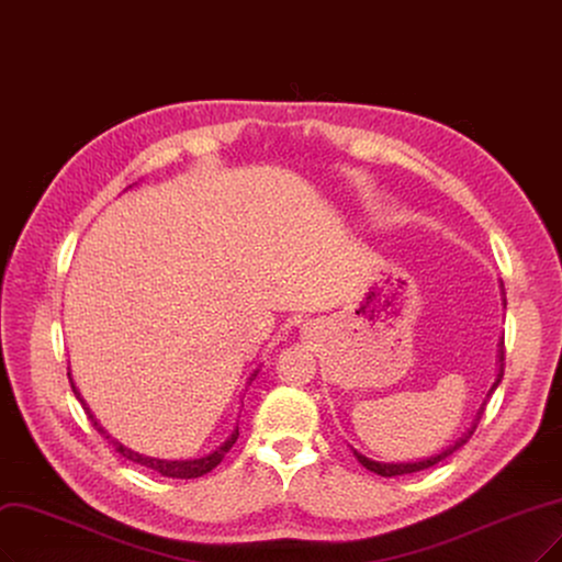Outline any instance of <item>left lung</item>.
I'll return each mask as SVG.
<instances>
[{
	"instance_id": "8db88e82",
	"label": "left lung",
	"mask_w": 562,
	"mask_h": 562,
	"mask_svg": "<svg viewBox=\"0 0 562 562\" xmlns=\"http://www.w3.org/2000/svg\"><path fill=\"white\" fill-rule=\"evenodd\" d=\"M503 375H505V355H501V370H497V380L493 382L491 391L486 393V401H484V405L480 407V412H476L474 426H472V428H468V432H463V438L456 440V445L447 447V449H445V451H440L438 456H430V459H424V461H417V463H378V461H370V459H366V456H361V453H357V451H355V456H357V459H359V463H361L363 468H368L370 472L380 474V476H398V474H412V472H422V470H428V468H432V465H438L440 461H445V459H447V456H451L456 449H461V447H463V445H465V442L472 438V432H474L476 424H480L482 414H484V409H486V403H488V398L493 396V391L497 389V384H501Z\"/></svg>"
}]
</instances>
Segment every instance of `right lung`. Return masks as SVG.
Wrapping results in <instances>:
<instances>
[{
    "label": "right lung",
    "instance_id": "add662e5",
    "mask_svg": "<svg viewBox=\"0 0 562 562\" xmlns=\"http://www.w3.org/2000/svg\"><path fill=\"white\" fill-rule=\"evenodd\" d=\"M255 378H257V372H255V375L249 378V380H255ZM69 382H71V380H69ZM71 389H74V393H76V398L80 401V405L86 407V403H82V398H80L78 389L74 386V382H71ZM86 412H88V419L92 422V426L103 435V438H106V440L115 447V451H117L120 456H124V459H127V461L138 463V465H143V468H150V470L159 472L161 476H173V480H196V476H201V474H205V472H211L213 468H217V465L222 463V459L228 453V449H232V447L236 445V440H238V428H236V430L232 432V438H228L222 447H217L213 453L203 456V459H192V461H161V459H150V456L136 453V451H132V449H127V447H122L117 440H111V435H106V430H103V428L97 424V419L92 417L88 407H86Z\"/></svg>",
    "mask_w": 562,
    "mask_h": 562
}]
</instances>
